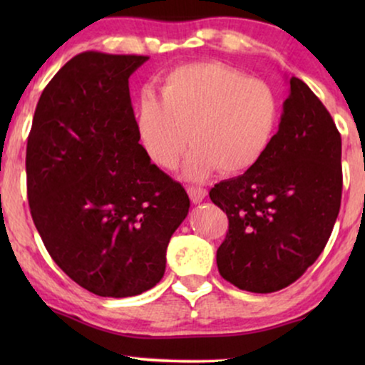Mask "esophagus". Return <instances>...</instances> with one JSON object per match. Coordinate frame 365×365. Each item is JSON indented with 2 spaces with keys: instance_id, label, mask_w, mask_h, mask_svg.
I'll list each match as a JSON object with an SVG mask.
<instances>
[{
  "instance_id": "obj_1",
  "label": "esophagus",
  "mask_w": 365,
  "mask_h": 365,
  "mask_svg": "<svg viewBox=\"0 0 365 365\" xmlns=\"http://www.w3.org/2000/svg\"><path fill=\"white\" fill-rule=\"evenodd\" d=\"M187 192H189V197H191V201L194 204L201 202L204 197L207 196V191L204 187H197V186H189L187 187Z\"/></svg>"
}]
</instances>
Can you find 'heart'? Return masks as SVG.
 <instances>
[{"label":"heart","mask_w":365,"mask_h":365,"mask_svg":"<svg viewBox=\"0 0 365 365\" xmlns=\"http://www.w3.org/2000/svg\"><path fill=\"white\" fill-rule=\"evenodd\" d=\"M279 114L269 83L224 63H189L168 74L161 99L151 93L141 98L138 133L164 169L178 166L191 141L184 174L202 179L216 168L236 174L254 166L276 134Z\"/></svg>","instance_id":"heart-1"}]
</instances>
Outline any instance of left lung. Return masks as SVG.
Here are the masks:
<instances>
[{
    "instance_id": "1",
    "label": "left lung",
    "mask_w": 365,
    "mask_h": 365,
    "mask_svg": "<svg viewBox=\"0 0 365 365\" xmlns=\"http://www.w3.org/2000/svg\"><path fill=\"white\" fill-rule=\"evenodd\" d=\"M289 84L267 151L209 191L229 219L216 254L219 274L249 292L296 282L321 256L341 209V134L306 83L292 76Z\"/></svg>"
}]
</instances>
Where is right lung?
I'll return each instance as SVG.
<instances>
[{"label":"right lung","mask_w":365,"mask_h":365,"mask_svg":"<svg viewBox=\"0 0 365 365\" xmlns=\"http://www.w3.org/2000/svg\"><path fill=\"white\" fill-rule=\"evenodd\" d=\"M138 54L84 51L41 93L26 146L31 216L53 261L101 297H131L164 276L187 192L139 144L129 76Z\"/></svg>","instance_id":"right-lung-1"}]
</instances>
